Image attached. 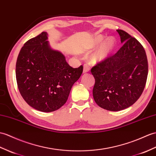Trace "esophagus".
<instances>
[{"label":"esophagus","mask_w":156,"mask_h":156,"mask_svg":"<svg viewBox=\"0 0 156 156\" xmlns=\"http://www.w3.org/2000/svg\"><path fill=\"white\" fill-rule=\"evenodd\" d=\"M89 70H90L89 66L88 64H85L84 65V68H83V72H84V73H86V72H88L89 71Z\"/></svg>","instance_id":"34e87169"}]
</instances>
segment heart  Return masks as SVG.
<instances>
[{"mask_svg": "<svg viewBox=\"0 0 156 156\" xmlns=\"http://www.w3.org/2000/svg\"><path fill=\"white\" fill-rule=\"evenodd\" d=\"M102 36H98L90 44L88 49H94L98 46L103 41ZM115 46V41L113 38H109L104 41L101 44L96 51L94 52L91 57V60L94 62H100L105 60L113 51Z\"/></svg>", "mask_w": 156, "mask_h": 156, "instance_id": "1", "label": "heart"}]
</instances>
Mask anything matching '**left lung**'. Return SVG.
<instances>
[{
  "mask_svg": "<svg viewBox=\"0 0 156 156\" xmlns=\"http://www.w3.org/2000/svg\"><path fill=\"white\" fill-rule=\"evenodd\" d=\"M117 32L124 44L90 71L95 78L94 99L100 107L110 111L124 110L134 104L144 91L148 74L143 46L124 30Z\"/></svg>",
  "mask_w": 156,
  "mask_h": 156,
  "instance_id": "8db88e82",
  "label": "left lung"
}]
</instances>
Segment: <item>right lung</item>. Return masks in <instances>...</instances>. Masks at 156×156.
I'll use <instances>...</instances> for the list:
<instances>
[{"mask_svg": "<svg viewBox=\"0 0 156 156\" xmlns=\"http://www.w3.org/2000/svg\"><path fill=\"white\" fill-rule=\"evenodd\" d=\"M42 32L22 47L16 64V78L22 97L29 106L43 112L59 109L66 102L83 66L74 68L62 54L50 48Z\"/></svg>", "mask_w": 156, "mask_h": 156, "instance_id": "obj_1", "label": "right lung"}]
</instances>
